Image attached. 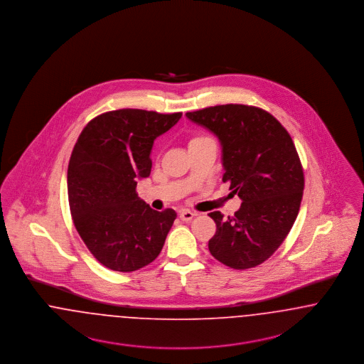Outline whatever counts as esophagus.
Masks as SVG:
<instances>
[{
  "mask_svg": "<svg viewBox=\"0 0 364 364\" xmlns=\"http://www.w3.org/2000/svg\"><path fill=\"white\" fill-rule=\"evenodd\" d=\"M194 216H196V213L190 212L188 209H182V210L179 212V219H181L182 222H190Z\"/></svg>",
  "mask_w": 364,
  "mask_h": 364,
  "instance_id": "obj_1",
  "label": "esophagus"
}]
</instances>
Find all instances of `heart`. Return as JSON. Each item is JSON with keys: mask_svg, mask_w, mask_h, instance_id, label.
<instances>
[{"mask_svg": "<svg viewBox=\"0 0 364 364\" xmlns=\"http://www.w3.org/2000/svg\"><path fill=\"white\" fill-rule=\"evenodd\" d=\"M204 140H208V137H203V136L193 137V139L189 141V146H191V145H196V144H198V142L204 141Z\"/></svg>", "mask_w": 364, "mask_h": 364, "instance_id": "b5f03b06", "label": "heart"}]
</instances>
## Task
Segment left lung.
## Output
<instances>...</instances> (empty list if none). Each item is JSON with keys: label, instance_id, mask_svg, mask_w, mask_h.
Returning <instances> with one entry per match:
<instances>
[{"label": "left lung", "instance_id": "obj_1", "mask_svg": "<svg viewBox=\"0 0 364 364\" xmlns=\"http://www.w3.org/2000/svg\"><path fill=\"white\" fill-rule=\"evenodd\" d=\"M186 117L218 136L223 182L242 200L232 218L208 215L216 223L209 252L230 268H254L280 247L299 213L304 175L295 144L272 114L254 106L222 105Z\"/></svg>", "mask_w": 364, "mask_h": 364}]
</instances>
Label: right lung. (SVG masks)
Listing matches in <instances>:
<instances>
[{"instance_id": "add662e5", "label": "right lung", "mask_w": 364, "mask_h": 364, "mask_svg": "<svg viewBox=\"0 0 364 364\" xmlns=\"http://www.w3.org/2000/svg\"><path fill=\"white\" fill-rule=\"evenodd\" d=\"M182 112L107 111L82 129L68 166L72 219L88 250L106 268L133 272L151 264L173 227L174 209L142 201L137 179L151 174L155 139Z\"/></svg>"}]
</instances>
